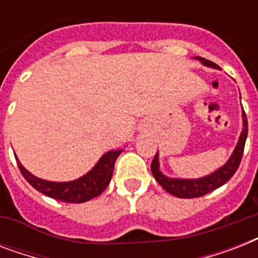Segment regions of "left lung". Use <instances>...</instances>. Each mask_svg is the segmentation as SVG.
Here are the masks:
<instances>
[{
  "mask_svg": "<svg viewBox=\"0 0 258 258\" xmlns=\"http://www.w3.org/2000/svg\"><path fill=\"white\" fill-rule=\"evenodd\" d=\"M197 60H200L204 66L210 67V68H216L220 70V67L214 64V62L209 61L206 58L196 57ZM246 137H248V119L242 108V131H241L240 139L237 142V146L228 162L224 166H221L220 169H217L216 171L205 175L202 178H196V179H186V178H170V176L165 175L159 169V154L154 157L153 163H151V172H153L154 178L158 183L161 184L162 187L165 188L166 191L172 194V196L178 197V198H197V197H202L208 192L216 190V188L221 187L222 184L228 182L234 172L237 171L238 166H240L241 158L244 154L245 142H246Z\"/></svg>",
  "mask_w": 258,
  "mask_h": 258,
  "instance_id": "1",
  "label": "left lung"
}]
</instances>
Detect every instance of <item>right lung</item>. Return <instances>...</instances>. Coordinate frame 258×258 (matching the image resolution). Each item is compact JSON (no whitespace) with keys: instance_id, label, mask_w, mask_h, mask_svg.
Returning <instances> with one entry per match:
<instances>
[{"instance_id":"add662e5","label":"right lung","mask_w":258,"mask_h":258,"mask_svg":"<svg viewBox=\"0 0 258 258\" xmlns=\"http://www.w3.org/2000/svg\"><path fill=\"white\" fill-rule=\"evenodd\" d=\"M121 151L123 150L117 149L105 153L104 155H101L96 165L93 166L87 174L78 179L70 180V182H52V180L37 178L21 165V162L18 161L17 157H16V161H17L18 169L24 178L37 191L42 192L53 200L61 201V202L82 204V202H87L95 197L100 196L101 192L104 191L112 178L113 166H115V162Z\"/></svg>"}]
</instances>
